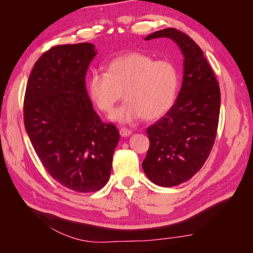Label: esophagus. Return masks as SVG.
I'll list each match as a JSON object with an SVG mask.
<instances>
[{
	"label": "esophagus",
	"instance_id": "esophagus-1",
	"mask_svg": "<svg viewBox=\"0 0 253 253\" xmlns=\"http://www.w3.org/2000/svg\"><path fill=\"white\" fill-rule=\"evenodd\" d=\"M119 133L122 137H127L132 134V131L129 128H126V127H121L119 129Z\"/></svg>",
	"mask_w": 253,
	"mask_h": 253
}]
</instances>
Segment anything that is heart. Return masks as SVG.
I'll return each mask as SVG.
<instances>
[{
  "label": "heart",
  "instance_id": "heart-1",
  "mask_svg": "<svg viewBox=\"0 0 253 253\" xmlns=\"http://www.w3.org/2000/svg\"><path fill=\"white\" fill-rule=\"evenodd\" d=\"M104 68L105 73H91L87 91L103 113L112 112L124 91L126 100L113 112V120H155L172 109L179 85L177 67L172 61L133 51L111 59Z\"/></svg>",
  "mask_w": 253,
  "mask_h": 253
}]
</instances>
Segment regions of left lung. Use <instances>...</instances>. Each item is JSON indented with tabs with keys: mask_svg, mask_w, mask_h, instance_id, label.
I'll use <instances>...</instances> for the list:
<instances>
[{
	"mask_svg": "<svg viewBox=\"0 0 253 253\" xmlns=\"http://www.w3.org/2000/svg\"><path fill=\"white\" fill-rule=\"evenodd\" d=\"M163 37L177 43L182 51L183 79L172 109L147 128L150 147L142 169L156 185L174 187L193 177L210 155L217 132L220 90L202 48L188 35L166 28L145 40Z\"/></svg>",
	"mask_w": 253,
	"mask_h": 253,
	"instance_id": "8db88e82",
	"label": "left lung"
}]
</instances>
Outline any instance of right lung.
<instances>
[{
	"label": "right lung",
	"mask_w": 253,
	"mask_h": 253,
	"mask_svg": "<svg viewBox=\"0 0 253 253\" xmlns=\"http://www.w3.org/2000/svg\"><path fill=\"white\" fill-rule=\"evenodd\" d=\"M90 43L57 45L38 59L26 85L24 125L45 170L76 192L100 190L110 178L119 132L94 111L85 76Z\"/></svg>",
	"instance_id": "add662e5"
}]
</instances>
